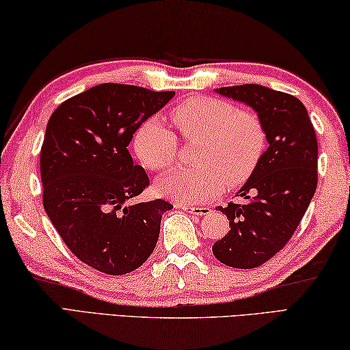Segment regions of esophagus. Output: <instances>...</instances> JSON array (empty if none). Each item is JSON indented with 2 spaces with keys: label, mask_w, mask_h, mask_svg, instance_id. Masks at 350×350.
<instances>
[{
  "label": "esophagus",
  "mask_w": 350,
  "mask_h": 350,
  "mask_svg": "<svg viewBox=\"0 0 350 350\" xmlns=\"http://www.w3.org/2000/svg\"><path fill=\"white\" fill-rule=\"evenodd\" d=\"M180 209L186 211L189 213H193V215H207L211 213V209L206 206H191V204H180Z\"/></svg>",
  "instance_id": "34e87169"
}]
</instances>
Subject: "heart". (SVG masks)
<instances>
[{
	"label": "heart",
	"instance_id": "obj_1",
	"mask_svg": "<svg viewBox=\"0 0 350 350\" xmlns=\"http://www.w3.org/2000/svg\"><path fill=\"white\" fill-rule=\"evenodd\" d=\"M181 137L198 141L189 169H174L157 181V192L185 204L206 203L228 187L243 185L266 149L260 116L212 96H191L172 110ZM133 150L143 165L164 170L175 161L178 139L161 121L150 118L133 135Z\"/></svg>",
	"mask_w": 350,
	"mask_h": 350
}]
</instances>
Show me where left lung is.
Wrapping results in <instances>:
<instances>
[{"label": "left lung", "mask_w": 350, "mask_h": 350, "mask_svg": "<svg viewBox=\"0 0 350 350\" xmlns=\"http://www.w3.org/2000/svg\"><path fill=\"white\" fill-rule=\"evenodd\" d=\"M252 107L265 126L267 150L238 197L218 211L229 219L228 235L212 246L223 265L254 269L283 249L317 191L318 143L308 110L293 95L260 84L215 89Z\"/></svg>", "instance_id": "left-lung-1"}]
</instances>
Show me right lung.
Returning a JSON list of instances; mask_svg holds the SVG:
<instances>
[{"instance_id": "1", "label": "right lung", "mask_w": 350, "mask_h": 350, "mask_svg": "<svg viewBox=\"0 0 350 350\" xmlns=\"http://www.w3.org/2000/svg\"><path fill=\"white\" fill-rule=\"evenodd\" d=\"M175 92L104 83L61 103L41 147L42 204L55 229L85 265L107 275L138 269L157 246L170 203H129L149 186L127 146Z\"/></svg>"}]
</instances>
